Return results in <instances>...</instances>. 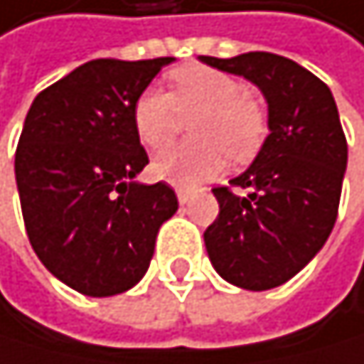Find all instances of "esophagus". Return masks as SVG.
I'll return each mask as SVG.
<instances>
[{
    "instance_id": "34e87169",
    "label": "esophagus",
    "mask_w": 364,
    "mask_h": 364,
    "mask_svg": "<svg viewBox=\"0 0 364 364\" xmlns=\"http://www.w3.org/2000/svg\"><path fill=\"white\" fill-rule=\"evenodd\" d=\"M188 200H191V193L184 191V188H178V202H180V204H186Z\"/></svg>"
}]
</instances>
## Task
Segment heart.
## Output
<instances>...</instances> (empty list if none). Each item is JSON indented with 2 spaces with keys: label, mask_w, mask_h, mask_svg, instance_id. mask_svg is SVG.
Wrapping results in <instances>:
<instances>
[{
  "label": "heart",
  "mask_w": 364,
  "mask_h": 364,
  "mask_svg": "<svg viewBox=\"0 0 364 364\" xmlns=\"http://www.w3.org/2000/svg\"><path fill=\"white\" fill-rule=\"evenodd\" d=\"M196 142H180L156 156L151 171L176 186H198L235 164L252 160L268 136V112L244 83L208 65L171 72V92L146 87L134 103V129L140 142L158 151L171 142L184 120H192Z\"/></svg>",
  "instance_id": "1"
}]
</instances>
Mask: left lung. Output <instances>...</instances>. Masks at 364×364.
I'll list each match as a JSON object with an SVG mask.
<instances>
[{
    "instance_id": "1",
    "label": "left lung",
    "mask_w": 364,
    "mask_h": 364,
    "mask_svg": "<svg viewBox=\"0 0 364 364\" xmlns=\"http://www.w3.org/2000/svg\"><path fill=\"white\" fill-rule=\"evenodd\" d=\"M200 61L248 78L268 100L270 136L242 176L213 188L220 215L204 242L228 283L270 290L308 266L334 228L347 166L338 109L321 78L286 56L246 52Z\"/></svg>"
}]
</instances>
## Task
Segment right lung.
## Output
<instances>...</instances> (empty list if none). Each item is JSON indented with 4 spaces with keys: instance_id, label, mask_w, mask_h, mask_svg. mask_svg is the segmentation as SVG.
<instances>
[{
    "instance_id": "obj_1",
    "label": "right lung",
    "mask_w": 364,
    "mask_h": 364,
    "mask_svg": "<svg viewBox=\"0 0 364 364\" xmlns=\"http://www.w3.org/2000/svg\"><path fill=\"white\" fill-rule=\"evenodd\" d=\"M171 56L94 59L32 100L15 151L23 224L41 264L72 290L112 296L134 288L154 257L176 191L138 184L149 164L134 103Z\"/></svg>"
}]
</instances>
